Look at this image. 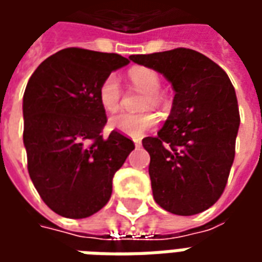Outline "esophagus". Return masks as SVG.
<instances>
[{"mask_svg": "<svg viewBox=\"0 0 262 262\" xmlns=\"http://www.w3.org/2000/svg\"><path fill=\"white\" fill-rule=\"evenodd\" d=\"M135 146H136L137 148L142 147V142H140V140H135Z\"/></svg>", "mask_w": 262, "mask_h": 262, "instance_id": "obj_1", "label": "esophagus"}]
</instances>
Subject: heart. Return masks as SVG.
Wrapping results in <instances>:
<instances>
[{"mask_svg":"<svg viewBox=\"0 0 262 262\" xmlns=\"http://www.w3.org/2000/svg\"><path fill=\"white\" fill-rule=\"evenodd\" d=\"M129 80L133 85L146 92V97L143 101V109L156 106L163 108L165 106V97L159 91L160 90V75L151 69L147 67H135L129 71ZM122 90L118 77L115 74L106 75L98 88V99L105 112L114 114L119 109ZM157 125V116L151 112L143 114H118L109 119V127L125 135V136L140 139L144 133L153 129Z\"/></svg>","mask_w":262,"mask_h":262,"instance_id":"b5f03b06","label":"heart"}]
</instances>
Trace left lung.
Masks as SVG:
<instances>
[{"mask_svg":"<svg viewBox=\"0 0 262 262\" xmlns=\"http://www.w3.org/2000/svg\"><path fill=\"white\" fill-rule=\"evenodd\" d=\"M130 60L161 73L176 91L165 125L142 142L154 201L174 214L201 213L222 196L234 160L240 125L234 86L223 69L191 49Z\"/></svg>","mask_w":262,"mask_h":262,"instance_id":"obj_1","label":"left lung"}]
</instances>
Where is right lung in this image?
Returning <instances> with one entry per match:
<instances>
[{"instance_id":"right-lung-1","label":"right lung","mask_w":262,"mask_h":262,"mask_svg":"<svg viewBox=\"0 0 262 262\" xmlns=\"http://www.w3.org/2000/svg\"><path fill=\"white\" fill-rule=\"evenodd\" d=\"M129 63L116 53L67 48L50 56L24 94L28 171L43 202L70 219L97 213L108 203L116 171L135 148L116 130L103 139L106 114L98 88Z\"/></svg>"}]
</instances>
